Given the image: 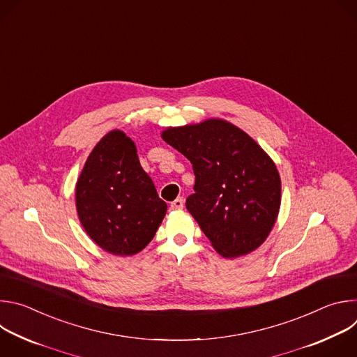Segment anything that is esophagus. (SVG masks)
Returning <instances> with one entry per match:
<instances>
[{
    "instance_id": "esophagus-1",
    "label": "esophagus",
    "mask_w": 357,
    "mask_h": 357,
    "mask_svg": "<svg viewBox=\"0 0 357 357\" xmlns=\"http://www.w3.org/2000/svg\"><path fill=\"white\" fill-rule=\"evenodd\" d=\"M183 197H176L172 203H171V209H174V211H181V209H183Z\"/></svg>"
}]
</instances>
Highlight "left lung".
Returning <instances> with one entry per match:
<instances>
[{"mask_svg": "<svg viewBox=\"0 0 357 357\" xmlns=\"http://www.w3.org/2000/svg\"><path fill=\"white\" fill-rule=\"evenodd\" d=\"M162 138L185 155L195 174L186 209L213 248L233 259L260 247L281 205V179L264 149L220 119L169 127Z\"/></svg>", "mask_w": 357, "mask_h": 357, "instance_id": "obj_1", "label": "left lung"}]
</instances>
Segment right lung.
Wrapping results in <instances>:
<instances>
[{
    "instance_id": "right-lung-1",
    "label": "right lung",
    "mask_w": 357,
    "mask_h": 357,
    "mask_svg": "<svg viewBox=\"0 0 357 357\" xmlns=\"http://www.w3.org/2000/svg\"><path fill=\"white\" fill-rule=\"evenodd\" d=\"M76 209L89 237L114 256H132L154 238L167 203L123 131L107 132L90 152L76 183Z\"/></svg>"
}]
</instances>
